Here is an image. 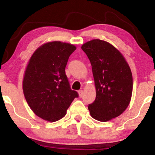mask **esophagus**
<instances>
[{
	"mask_svg": "<svg viewBox=\"0 0 155 155\" xmlns=\"http://www.w3.org/2000/svg\"><path fill=\"white\" fill-rule=\"evenodd\" d=\"M78 93H79V97H81V96H83V91H81V90H80V91H78Z\"/></svg>",
	"mask_w": 155,
	"mask_h": 155,
	"instance_id": "obj_1",
	"label": "esophagus"
}]
</instances>
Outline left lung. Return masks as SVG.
Returning <instances> with one entry per match:
<instances>
[{
    "instance_id": "left-lung-1",
    "label": "left lung",
    "mask_w": 155,
    "mask_h": 155,
    "mask_svg": "<svg viewBox=\"0 0 155 155\" xmlns=\"http://www.w3.org/2000/svg\"><path fill=\"white\" fill-rule=\"evenodd\" d=\"M91 63L96 97L88 105L91 115L106 122L127 108L132 93V75L119 51L107 42L93 40L81 46Z\"/></svg>"
}]
</instances>
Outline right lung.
Instances as JSON below:
<instances>
[{"mask_svg":"<svg viewBox=\"0 0 155 155\" xmlns=\"http://www.w3.org/2000/svg\"><path fill=\"white\" fill-rule=\"evenodd\" d=\"M76 48L66 42H48L35 51L27 65L23 81L25 100L37 116L48 121L63 118L79 97L65 74L69 57Z\"/></svg>","mask_w":155,"mask_h":155,"instance_id":"obj_1","label":"right lung"}]
</instances>
